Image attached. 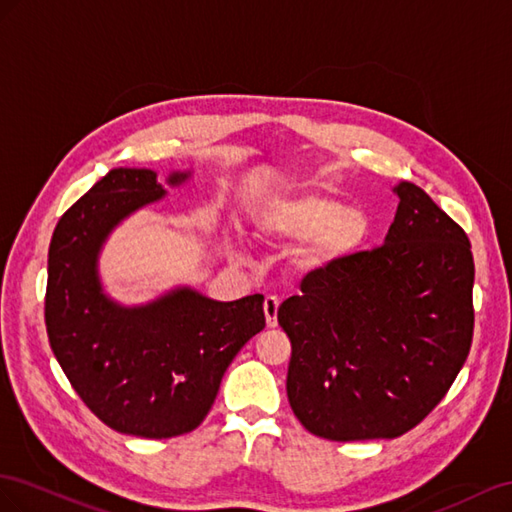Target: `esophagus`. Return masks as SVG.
<instances>
[{
	"instance_id": "34e87169",
	"label": "esophagus",
	"mask_w": 512,
	"mask_h": 512,
	"mask_svg": "<svg viewBox=\"0 0 512 512\" xmlns=\"http://www.w3.org/2000/svg\"><path fill=\"white\" fill-rule=\"evenodd\" d=\"M264 313H266L268 328H276V324H279V321H276V315H279V300L268 296L264 300Z\"/></svg>"
}]
</instances>
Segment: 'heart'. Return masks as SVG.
<instances>
[{
  "instance_id": "1",
  "label": "heart",
  "mask_w": 512,
  "mask_h": 512,
  "mask_svg": "<svg viewBox=\"0 0 512 512\" xmlns=\"http://www.w3.org/2000/svg\"><path fill=\"white\" fill-rule=\"evenodd\" d=\"M253 225L257 238L266 242L309 240L298 257L309 272L328 270L356 253L371 229L360 208L319 193L268 197L255 210Z\"/></svg>"
}]
</instances>
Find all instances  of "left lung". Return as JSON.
<instances>
[{"label":"left lung","instance_id":"1","mask_svg":"<svg viewBox=\"0 0 512 512\" xmlns=\"http://www.w3.org/2000/svg\"><path fill=\"white\" fill-rule=\"evenodd\" d=\"M394 193L384 244L309 272L276 315L291 341L289 405L324 440H392L414 429L470 354V240L416 184Z\"/></svg>","mask_w":512,"mask_h":512}]
</instances>
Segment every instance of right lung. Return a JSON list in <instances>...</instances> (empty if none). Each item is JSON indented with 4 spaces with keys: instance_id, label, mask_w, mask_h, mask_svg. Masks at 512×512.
Masks as SVG:
<instances>
[{
    "instance_id": "right-lung-1",
    "label": "right lung",
    "mask_w": 512,
    "mask_h": 512,
    "mask_svg": "<svg viewBox=\"0 0 512 512\" xmlns=\"http://www.w3.org/2000/svg\"><path fill=\"white\" fill-rule=\"evenodd\" d=\"M163 197L152 169H111L57 223L45 296L51 349L81 401L113 431L148 440L197 429L231 360L266 326L261 294L216 302L180 287L145 306L102 294V242Z\"/></svg>"
}]
</instances>
